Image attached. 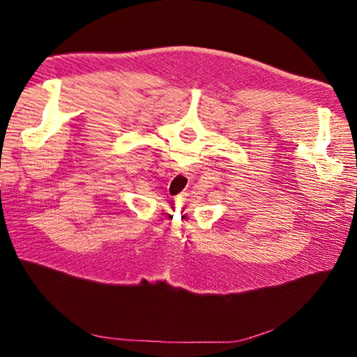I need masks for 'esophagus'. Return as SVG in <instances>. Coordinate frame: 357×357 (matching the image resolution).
<instances>
[{
	"label": "esophagus",
	"instance_id": "34e87169",
	"mask_svg": "<svg viewBox=\"0 0 357 357\" xmlns=\"http://www.w3.org/2000/svg\"><path fill=\"white\" fill-rule=\"evenodd\" d=\"M174 169H176V172H180V174H188V169L183 168V167H177Z\"/></svg>",
	"mask_w": 357,
	"mask_h": 357
}]
</instances>
